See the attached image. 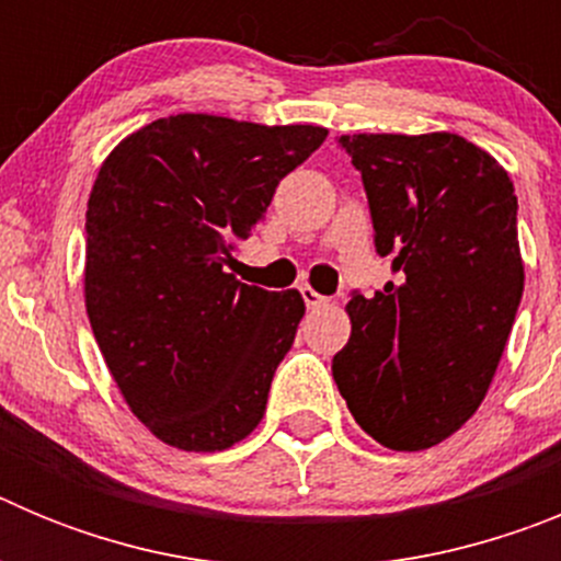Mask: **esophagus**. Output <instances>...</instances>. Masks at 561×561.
<instances>
[{
    "label": "esophagus",
    "instance_id": "obj_1",
    "mask_svg": "<svg viewBox=\"0 0 561 561\" xmlns=\"http://www.w3.org/2000/svg\"><path fill=\"white\" fill-rule=\"evenodd\" d=\"M300 297H304V304L309 306V309H320V306H325V297L320 295V291L311 289V286H300Z\"/></svg>",
    "mask_w": 561,
    "mask_h": 561
}]
</instances>
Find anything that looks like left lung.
I'll return each instance as SVG.
<instances>
[{
    "mask_svg": "<svg viewBox=\"0 0 561 561\" xmlns=\"http://www.w3.org/2000/svg\"><path fill=\"white\" fill-rule=\"evenodd\" d=\"M374 244L399 280L354 291L331 374L381 447L419 453L472 419L523 297L517 196L492 153L458 134H342Z\"/></svg>",
    "mask_w": 561,
    "mask_h": 561,
    "instance_id": "1",
    "label": "left lung"
}]
</instances>
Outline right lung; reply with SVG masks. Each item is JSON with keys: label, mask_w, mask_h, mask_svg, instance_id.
<instances>
[{"label": "right lung", "mask_w": 561, "mask_h": 561, "mask_svg": "<svg viewBox=\"0 0 561 561\" xmlns=\"http://www.w3.org/2000/svg\"><path fill=\"white\" fill-rule=\"evenodd\" d=\"M323 126L173 114L128 134L89 193L83 297L131 413L162 444L221 453L264 419L306 304L225 272Z\"/></svg>", "instance_id": "right-lung-1"}]
</instances>
